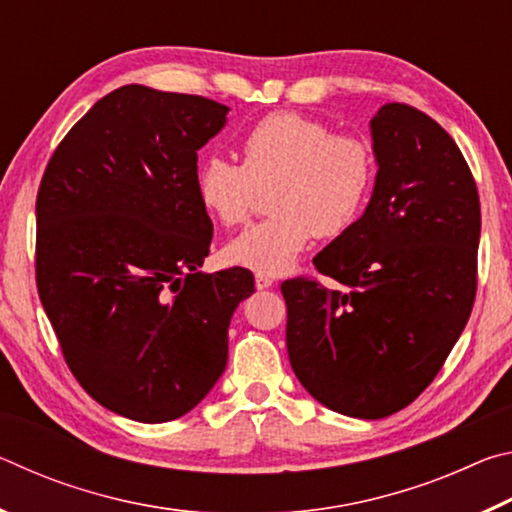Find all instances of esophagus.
<instances>
[{
  "instance_id": "esophagus-1",
  "label": "esophagus",
  "mask_w": 512,
  "mask_h": 512,
  "mask_svg": "<svg viewBox=\"0 0 512 512\" xmlns=\"http://www.w3.org/2000/svg\"><path fill=\"white\" fill-rule=\"evenodd\" d=\"M271 284H273V280H271V277H268L266 273H257V275H255V287H257L259 291L268 289V287H271Z\"/></svg>"
}]
</instances>
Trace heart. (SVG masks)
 Segmentation results:
<instances>
[{"label":"heart","mask_w":512,"mask_h":512,"mask_svg":"<svg viewBox=\"0 0 512 512\" xmlns=\"http://www.w3.org/2000/svg\"><path fill=\"white\" fill-rule=\"evenodd\" d=\"M241 164L210 158L196 169V196L223 228H237L268 185V219L225 248V257L259 273H284L311 237L334 239L352 228L375 185L372 146L332 133L298 112H271L239 140Z\"/></svg>","instance_id":"b5f03b06"}]
</instances>
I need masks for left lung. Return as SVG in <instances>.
<instances>
[{
	"mask_svg": "<svg viewBox=\"0 0 512 512\" xmlns=\"http://www.w3.org/2000/svg\"><path fill=\"white\" fill-rule=\"evenodd\" d=\"M370 128L375 192L361 219L314 257L343 289L305 275L280 289L300 384L327 409L379 420L431 384L472 314L481 205L438 121L386 103Z\"/></svg>",
	"mask_w": 512,
	"mask_h": 512,
	"instance_id": "obj_1",
	"label": "left lung"
}]
</instances>
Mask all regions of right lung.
<instances>
[{
    "instance_id": "right-lung-1",
    "label": "right lung",
    "mask_w": 512,
    "mask_h": 512,
    "mask_svg": "<svg viewBox=\"0 0 512 512\" xmlns=\"http://www.w3.org/2000/svg\"><path fill=\"white\" fill-rule=\"evenodd\" d=\"M228 106L124 85L76 121L42 173L36 284L85 393L137 422L176 420L228 363V325L255 291L248 268L201 273L212 221L198 149Z\"/></svg>"
}]
</instances>
